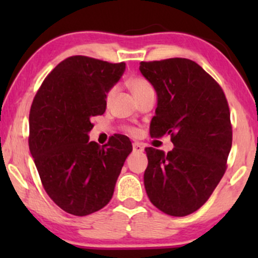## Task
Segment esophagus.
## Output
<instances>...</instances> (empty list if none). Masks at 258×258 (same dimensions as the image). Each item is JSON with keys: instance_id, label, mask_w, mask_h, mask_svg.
Here are the masks:
<instances>
[{"instance_id": "esophagus-1", "label": "esophagus", "mask_w": 258, "mask_h": 258, "mask_svg": "<svg viewBox=\"0 0 258 258\" xmlns=\"http://www.w3.org/2000/svg\"><path fill=\"white\" fill-rule=\"evenodd\" d=\"M132 148H133V152L135 153H142L144 150V147L142 146L141 143H137V142L132 144Z\"/></svg>"}]
</instances>
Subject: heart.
Here are the masks:
<instances>
[{
	"label": "heart",
	"mask_w": 258,
	"mask_h": 258,
	"mask_svg": "<svg viewBox=\"0 0 258 258\" xmlns=\"http://www.w3.org/2000/svg\"><path fill=\"white\" fill-rule=\"evenodd\" d=\"M130 88H131L132 93L135 94V97L137 98L138 96H141L143 92H146L148 90H150L152 87V85L148 82V80L141 78V76H136V78H132L131 80H130ZM112 96V90H110L106 93V102H109ZM127 131H128L130 133H136V130L135 128H127Z\"/></svg>",
	"instance_id": "b5f03b06"
}]
</instances>
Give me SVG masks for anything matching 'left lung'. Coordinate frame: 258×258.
<instances>
[{
    "instance_id": "obj_1",
    "label": "left lung",
    "mask_w": 258,
    "mask_h": 258,
    "mask_svg": "<svg viewBox=\"0 0 258 258\" xmlns=\"http://www.w3.org/2000/svg\"><path fill=\"white\" fill-rule=\"evenodd\" d=\"M142 75L158 94L150 136L170 135L165 154L146 148L148 198L164 214L183 217L199 210L227 170L232 123L223 90L190 59L141 61Z\"/></svg>"
}]
</instances>
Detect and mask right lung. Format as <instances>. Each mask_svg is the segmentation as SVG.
<instances>
[{"label": "right lung", "instance_id": "right-lung-1", "mask_svg": "<svg viewBox=\"0 0 258 258\" xmlns=\"http://www.w3.org/2000/svg\"><path fill=\"white\" fill-rule=\"evenodd\" d=\"M126 64L73 55L43 80L29 115V148L48 197L68 214L87 216L114 194L128 137L114 135L105 146L88 141L92 116L104 114L106 93Z\"/></svg>", "mask_w": 258, "mask_h": 258}]
</instances>
